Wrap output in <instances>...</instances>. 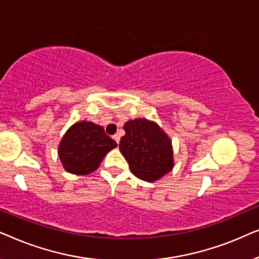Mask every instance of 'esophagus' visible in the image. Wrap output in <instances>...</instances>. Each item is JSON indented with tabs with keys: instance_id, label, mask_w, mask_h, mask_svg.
Masks as SVG:
<instances>
[{
	"instance_id": "34e87169",
	"label": "esophagus",
	"mask_w": 259,
	"mask_h": 259,
	"mask_svg": "<svg viewBox=\"0 0 259 259\" xmlns=\"http://www.w3.org/2000/svg\"><path fill=\"white\" fill-rule=\"evenodd\" d=\"M113 139H114V141L116 144H119V141H120V136L119 134H114V136H113Z\"/></svg>"
}]
</instances>
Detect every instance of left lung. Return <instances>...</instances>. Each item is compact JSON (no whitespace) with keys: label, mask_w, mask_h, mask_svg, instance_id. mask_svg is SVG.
Instances as JSON below:
<instances>
[{"label":"left lung","mask_w":259,"mask_h":259,"mask_svg":"<svg viewBox=\"0 0 259 259\" xmlns=\"http://www.w3.org/2000/svg\"><path fill=\"white\" fill-rule=\"evenodd\" d=\"M123 130L119 148L137 178L152 183L172 171V141L157 122L138 118L128 120Z\"/></svg>","instance_id":"8db88e82"}]
</instances>
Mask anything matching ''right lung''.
<instances>
[{
    "label": "right lung",
    "mask_w": 259,
    "mask_h": 259,
    "mask_svg": "<svg viewBox=\"0 0 259 259\" xmlns=\"http://www.w3.org/2000/svg\"><path fill=\"white\" fill-rule=\"evenodd\" d=\"M116 143L100 125L92 121L75 122L67 130L58 147L63 168L72 175L86 176L99 167Z\"/></svg>",
    "instance_id": "1"
}]
</instances>
